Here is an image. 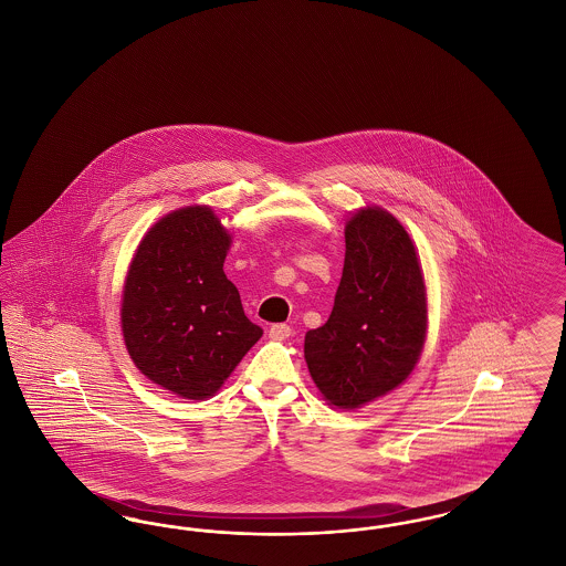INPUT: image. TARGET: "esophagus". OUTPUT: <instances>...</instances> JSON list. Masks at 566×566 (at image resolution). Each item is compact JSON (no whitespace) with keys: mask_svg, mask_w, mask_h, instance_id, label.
Here are the masks:
<instances>
[{"mask_svg":"<svg viewBox=\"0 0 566 566\" xmlns=\"http://www.w3.org/2000/svg\"><path fill=\"white\" fill-rule=\"evenodd\" d=\"M291 333H293V328H291V326H289V324H284V323L271 324V328H270L271 339H286V337H291Z\"/></svg>","mask_w":566,"mask_h":566,"instance_id":"34e87169","label":"esophagus"}]
</instances>
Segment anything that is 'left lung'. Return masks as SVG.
<instances>
[{"label": "left lung", "instance_id": "obj_1", "mask_svg": "<svg viewBox=\"0 0 566 566\" xmlns=\"http://www.w3.org/2000/svg\"><path fill=\"white\" fill-rule=\"evenodd\" d=\"M427 335V289L403 224L367 208L346 224V261L328 321L305 333V360L324 399L354 409L397 388Z\"/></svg>", "mask_w": 566, "mask_h": 566}]
</instances>
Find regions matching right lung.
Here are the masks:
<instances>
[{"label": "right lung", "instance_id": "1", "mask_svg": "<svg viewBox=\"0 0 566 566\" xmlns=\"http://www.w3.org/2000/svg\"><path fill=\"white\" fill-rule=\"evenodd\" d=\"M231 235L206 206L161 218L137 245L123 291L135 367L178 397L208 399L263 335L222 263Z\"/></svg>", "mask_w": 566, "mask_h": 566}]
</instances>
